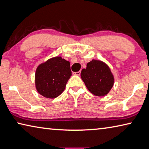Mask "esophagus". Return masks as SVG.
I'll use <instances>...</instances> for the list:
<instances>
[{
  "instance_id": "obj_1",
  "label": "esophagus",
  "mask_w": 149,
  "mask_h": 149,
  "mask_svg": "<svg viewBox=\"0 0 149 149\" xmlns=\"http://www.w3.org/2000/svg\"><path fill=\"white\" fill-rule=\"evenodd\" d=\"M80 73H81V72H80V71L75 72H74V74H76V75H80Z\"/></svg>"
}]
</instances>
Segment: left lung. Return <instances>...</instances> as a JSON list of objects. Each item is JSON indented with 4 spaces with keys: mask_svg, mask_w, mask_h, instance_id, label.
Instances as JSON below:
<instances>
[{
    "mask_svg": "<svg viewBox=\"0 0 149 149\" xmlns=\"http://www.w3.org/2000/svg\"><path fill=\"white\" fill-rule=\"evenodd\" d=\"M81 71V79L88 90L97 96H105L114 85V77L110 68L100 60L92 59Z\"/></svg>",
    "mask_w": 149,
    "mask_h": 149,
    "instance_id": "8db88e82",
    "label": "left lung"
}]
</instances>
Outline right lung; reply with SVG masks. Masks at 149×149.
<instances>
[{"label":"right lung","instance_id":"1","mask_svg":"<svg viewBox=\"0 0 149 149\" xmlns=\"http://www.w3.org/2000/svg\"><path fill=\"white\" fill-rule=\"evenodd\" d=\"M71 73L69 61L60 56L49 59L36 70V90L46 98H56L64 91Z\"/></svg>","mask_w":149,"mask_h":149}]
</instances>
